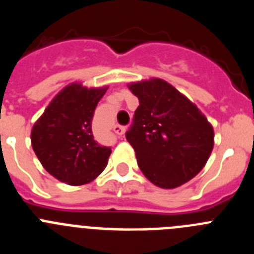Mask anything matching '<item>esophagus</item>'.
Masks as SVG:
<instances>
[{"instance_id": "esophagus-1", "label": "esophagus", "mask_w": 254, "mask_h": 254, "mask_svg": "<svg viewBox=\"0 0 254 254\" xmlns=\"http://www.w3.org/2000/svg\"><path fill=\"white\" fill-rule=\"evenodd\" d=\"M126 127L125 126H120V125H117V126H114L113 127V131L116 132L117 134H120V136H122V134H125V132H126Z\"/></svg>"}]
</instances>
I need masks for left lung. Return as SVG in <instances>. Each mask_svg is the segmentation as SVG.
<instances>
[{"label": "left lung", "mask_w": 254, "mask_h": 254, "mask_svg": "<svg viewBox=\"0 0 254 254\" xmlns=\"http://www.w3.org/2000/svg\"><path fill=\"white\" fill-rule=\"evenodd\" d=\"M138 98L126 138L143 176L177 188L198 174L214 149V128L196 104L161 78L128 84Z\"/></svg>", "instance_id": "left-lung-1"}]
</instances>
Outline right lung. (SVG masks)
I'll return each instance as SVG.
<instances>
[{
    "instance_id": "obj_1",
    "label": "right lung",
    "mask_w": 254,
    "mask_h": 254,
    "mask_svg": "<svg viewBox=\"0 0 254 254\" xmlns=\"http://www.w3.org/2000/svg\"><path fill=\"white\" fill-rule=\"evenodd\" d=\"M108 87H64L31 128V146L44 169L69 186L90 183L105 169L111 147L93 133L95 108Z\"/></svg>"
}]
</instances>
